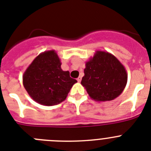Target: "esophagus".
Masks as SVG:
<instances>
[{"label":"esophagus","instance_id":"1","mask_svg":"<svg viewBox=\"0 0 151 151\" xmlns=\"http://www.w3.org/2000/svg\"><path fill=\"white\" fill-rule=\"evenodd\" d=\"M77 81H78V82H81V81H82V77H81V76H78V78H77Z\"/></svg>","mask_w":151,"mask_h":151}]
</instances>
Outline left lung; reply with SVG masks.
Returning <instances> with one entry per match:
<instances>
[{
    "instance_id": "1",
    "label": "left lung",
    "mask_w": 151,
    "mask_h": 151,
    "mask_svg": "<svg viewBox=\"0 0 151 151\" xmlns=\"http://www.w3.org/2000/svg\"><path fill=\"white\" fill-rule=\"evenodd\" d=\"M84 73L81 84L91 98L98 102L116 98L127 84L125 68L109 52L97 50L85 63Z\"/></svg>"
}]
</instances>
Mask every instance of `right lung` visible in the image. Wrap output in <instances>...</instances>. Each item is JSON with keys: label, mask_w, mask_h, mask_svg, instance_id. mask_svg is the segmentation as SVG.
Returning <instances> with one entry per match:
<instances>
[{"label": "right lung", "mask_w": 151, "mask_h": 151, "mask_svg": "<svg viewBox=\"0 0 151 151\" xmlns=\"http://www.w3.org/2000/svg\"><path fill=\"white\" fill-rule=\"evenodd\" d=\"M77 81L69 71L61 69V62L54 50L42 52L28 66L22 76L24 88L35 102L53 106L65 101Z\"/></svg>", "instance_id": "add662e5"}]
</instances>
